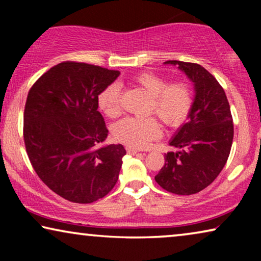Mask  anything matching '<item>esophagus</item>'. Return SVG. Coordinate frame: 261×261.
<instances>
[{"label": "esophagus", "instance_id": "1", "mask_svg": "<svg viewBox=\"0 0 261 261\" xmlns=\"http://www.w3.org/2000/svg\"><path fill=\"white\" fill-rule=\"evenodd\" d=\"M126 149H127V153H128V154H130V155L137 154V153L139 152L137 148H133V147H127Z\"/></svg>", "mask_w": 261, "mask_h": 261}]
</instances>
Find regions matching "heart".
<instances>
[{
	"instance_id": "b5f03b06",
	"label": "heart",
	"mask_w": 261,
	"mask_h": 261,
	"mask_svg": "<svg viewBox=\"0 0 261 261\" xmlns=\"http://www.w3.org/2000/svg\"><path fill=\"white\" fill-rule=\"evenodd\" d=\"M135 83L147 92L151 102L148 112L155 113L169 126H178L187 119L194 103L192 91L183 82L167 84L162 76L152 72H141L135 76ZM98 106L109 117H115L121 112V85L112 83L103 89L98 96ZM113 134L116 140L130 147L144 148L159 138L162 128L155 117L145 119L124 117L115 123Z\"/></svg>"
}]
</instances>
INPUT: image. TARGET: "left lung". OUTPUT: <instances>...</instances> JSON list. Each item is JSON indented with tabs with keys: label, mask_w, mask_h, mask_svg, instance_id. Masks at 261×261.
Returning a JSON list of instances; mask_svg holds the SVG:
<instances>
[{
	"label": "left lung",
	"mask_w": 261,
	"mask_h": 261,
	"mask_svg": "<svg viewBox=\"0 0 261 261\" xmlns=\"http://www.w3.org/2000/svg\"><path fill=\"white\" fill-rule=\"evenodd\" d=\"M164 64L187 74L195 96L188 121L170 140L179 151L165 155L155 181L172 194H197L215 180L229 156L234 135L230 107L223 88L203 66L178 60Z\"/></svg>",
	"instance_id": "obj_1"
}]
</instances>
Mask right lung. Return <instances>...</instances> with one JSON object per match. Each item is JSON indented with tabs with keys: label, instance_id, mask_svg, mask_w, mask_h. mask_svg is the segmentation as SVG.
I'll list each match as a JSON object with an SVG mask.
<instances>
[{
	"label": "right lung",
	"instance_id": "1",
	"mask_svg": "<svg viewBox=\"0 0 261 261\" xmlns=\"http://www.w3.org/2000/svg\"><path fill=\"white\" fill-rule=\"evenodd\" d=\"M120 71L85 63L53 66L28 92L23 139L39 178L57 195L92 203L115 187L126 149L98 147L108 137L98 95Z\"/></svg>",
	"mask_w": 261,
	"mask_h": 261
}]
</instances>
